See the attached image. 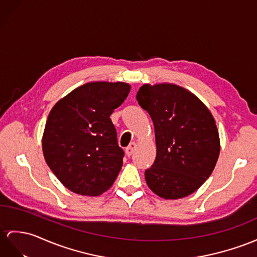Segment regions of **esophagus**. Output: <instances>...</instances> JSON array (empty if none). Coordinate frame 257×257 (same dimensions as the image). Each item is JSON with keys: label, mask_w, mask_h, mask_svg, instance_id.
Returning a JSON list of instances; mask_svg holds the SVG:
<instances>
[{"label": "esophagus", "mask_w": 257, "mask_h": 257, "mask_svg": "<svg viewBox=\"0 0 257 257\" xmlns=\"http://www.w3.org/2000/svg\"><path fill=\"white\" fill-rule=\"evenodd\" d=\"M135 149H136V143H131L128 147H126V149H125V153H126V155L130 157V156H132Z\"/></svg>", "instance_id": "34e87169"}]
</instances>
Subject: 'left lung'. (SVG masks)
<instances>
[{"label": "left lung", "instance_id": "8db88e82", "mask_svg": "<svg viewBox=\"0 0 257 257\" xmlns=\"http://www.w3.org/2000/svg\"><path fill=\"white\" fill-rule=\"evenodd\" d=\"M136 100L155 127L157 155L145 171L148 187L165 199L191 195L210 177L220 154L211 112L193 92L171 83L144 84Z\"/></svg>", "mask_w": 257, "mask_h": 257}]
</instances>
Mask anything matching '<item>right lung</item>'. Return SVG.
Here are the masks:
<instances>
[{
	"label": "right lung",
	"mask_w": 257,
	"mask_h": 257,
	"mask_svg": "<svg viewBox=\"0 0 257 257\" xmlns=\"http://www.w3.org/2000/svg\"><path fill=\"white\" fill-rule=\"evenodd\" d=\"M131 85L89 81L61 98L50 111L42 135L49 168L66 189L86 196L108 191L123 165V150L110 115Z\"/></svg>",
	"instance_id": "add662e5"
}]
</instances>
